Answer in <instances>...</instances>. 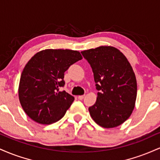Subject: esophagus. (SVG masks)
<instances>
[{
  "label": "esophagus",
  "mask_w": 160,
  "mask_h": 160,
  "mask_svg": "<svg viewBox=\"0 0 160 160\" xmlns=\"http://www.w3.org/2000/svg\"><path fill=\"white\" fill-rule=\"evenodd\" d=\"M84 97H85V95H79L78 96V99L79 100H82V99L84 98Z\"/></svg>",
  "instance_id": "obj_1"
}]
</instances>
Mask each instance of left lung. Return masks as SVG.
<instances>
[{"label": "left lung", "instance_id": "obj_1", "mask_svg": "<svg viewBox=\"0 0 160 160\" xmlns=\"http://www.w3.org/2000/svg\"><path fill=\"white\" fill-rule=\"evenodd\" d=\"M89 62L98 91L92 118L104 128H113L132 113L137 96V82L126 56L113 47H99L81 52Z\"/></svg>", "mask_w": 160, "mask_h": 160}]
</instances>
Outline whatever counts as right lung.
Segmentation results:
<instances>
[{
  "label": "right lung",
  "mask_w": 160,
  "mask_h": 160,
  "mask_svg": "<svg viewBox=\"0 0 160 160\" xmlns=\"http://www.w3.org/2000/svg\"><path fill=\"white\" fill-rule=\"evenodd\" d=\"M80 59L78 51L45 49L29 60L20 78L19 98L32 120L49 125L65 116L74 97L59 89L65 84V71Z\"/></svg>",
  "instance_id": "obj_1"
}]
</instances>
